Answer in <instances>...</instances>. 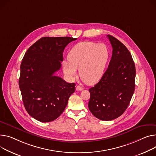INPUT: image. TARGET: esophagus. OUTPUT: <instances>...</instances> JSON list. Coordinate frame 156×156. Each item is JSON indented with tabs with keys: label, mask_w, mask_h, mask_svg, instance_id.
<instances>
[{
	"label": "esophagus",
	"mask_w": 156,
	"mask_h": 156,
	"mask_svg": "<svg viewBox=\"0 0 156 156\" xmlns=\"http://www.w3.org/2000/svg\"><path fill=\"white\" fill-rule=\"evenodd\" d=\"M76 90H78V91H81V90H83V87H81V86H80V85H78V86H76Z\"/></svg>",
	"instance_id": "1"
}]
</instances>
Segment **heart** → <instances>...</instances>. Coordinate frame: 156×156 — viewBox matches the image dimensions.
<instances>
[{"instance_id": "heart-1", "label": "heart", "mask_w": 156, "mask_h": 156, "mask_svg": "<svg viewBox=\"0 0 156 156\" xmlns=\"http://www.w3.org/2000/svg\"><path fill=\"white\" fill-rule=\"evenodd\" d=\"M110 56L107 45L84 41L73 47L68 55V61L63 62L65 73L70 78L76 76V69L86 83H95L102 76Z\"/></svg>"}]
</instances>
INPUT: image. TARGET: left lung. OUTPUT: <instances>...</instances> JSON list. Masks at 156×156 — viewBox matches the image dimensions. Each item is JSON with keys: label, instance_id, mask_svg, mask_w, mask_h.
<instances>
[{"label": "left lung", "instance_id": "8db88e82", "mask_svg": "<svg viewBox=\"0 0 156 156\" xmlns=\"http://www.w3.org/2000/svg\"><path fill=\"white\" fill-rule=\"evenodd\" d=\"M113 51L108 67L95 87L89 89L88 108L97 119L109 121L126 111L135 90L136 67L128 49L108 35Z\"/></svg>", "mask_w": 156, "mask_h": 156}]
</instances>
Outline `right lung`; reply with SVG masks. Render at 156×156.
I'll return each mask as SVG.
<instances>
[{
	"mask_svg": "<svg viewBox=\"0 0 156 156\" xmlns=\"http://www.w3.org/2000/svg\"><path fill=\"white\" fill-rule=\"evenodd\" d=\"M77 38L43 37L26 51L20 65L19 85L24 107L42 122L59 117L75 92V83L54 75L61 66L65 47Z\"/></svg>",
	"mask_w": 156,
	"mask_h": 156,
	"instance_id": "right-lung-1",
	"label": "right lung"
}]
</instances>
